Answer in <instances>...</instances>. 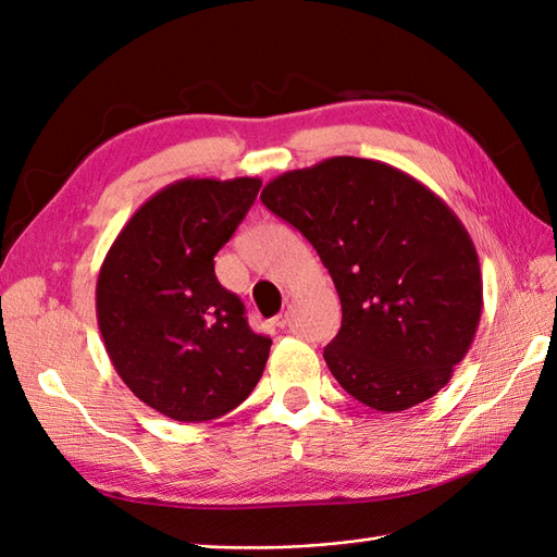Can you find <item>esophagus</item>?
I'll use <instances>...</instances> for the list:
<instances>
[{
	"instance_id": "1",
	"label": "esophagus",
	"mask_w": 557,
	"mask_h": 557,
	"mask_svg": "<svg viewBox=\"0 0 557 557\" xmlns=\"http://www.w3.org/2000/svg\"><path fill=\"white\" fill-rule=\"evenodd\" d=\"M275 327H280V330H284V327H287L289 325V313H287V310H284V313H280V315H275Z\"/></svg>"
}]
</instances>
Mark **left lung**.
<instances>
[{
  "label": "left lung",
  "instance_id": "obj_1",
  "mask_svg": "<svg viewBox=\"0 0 557 557\" xmlns=\"http://www.w3.org/2000/svg\"><path fill=\"white\" fill-rule=\"evenodd\" d=\"M261 201L313 244L337 287L334 380L382 412L442 392L484 304L476 249L444 199L389 163L334 157L270 180Z\"/></svg>",
  "mask_w": 557,
  "mask_h": 557
}]
</instances>
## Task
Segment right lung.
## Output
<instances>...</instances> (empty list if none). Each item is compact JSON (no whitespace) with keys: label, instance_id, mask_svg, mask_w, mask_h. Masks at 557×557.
<instances>
[{"label":"right lung","instance_id":"right-lung-1","mask_svg":"<svg viewBox=\"0 0 557 557\" xmlns=\"http://www.w3.org/2000/svg\"><path fill=\"white\" fill-rule=\"evenodd\" d=\"M258 177H185L127 220L97 280V322L115 372L139 400L177 422L237 408L258 384L270 342L213 256L261 189Z\"/></svg>","mask_w":557,"mask_h":557}]
</instances>
